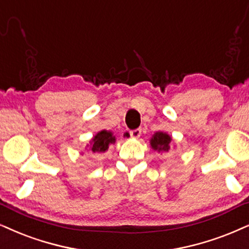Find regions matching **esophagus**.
Returning a JSON list of instances; mask_svg holds the SVG:
<instances>
[{
  "label": "esophagus",
  "mask_w": 249,
  "mask_h": 249,
  "mask_svg": "<svg viewBox=\"0 0 249 249\" xmlns=\"http://www.w3.org/2000/svg\"><path fill=\"white\" fill-rule=\"evenodd\" d=\"M142 135V129H135V130L130 131V137L132 138H138Z\"/></svg>",
  "instance_id": "34e87169"
}]
</instances>
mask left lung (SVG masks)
Segmentation results:
<instances>
[{
    "label": "left lung",
    "instance_id": "8db88e82",
    "mask_svg": "<svg viewBox=\"0 0 249 249\" xmlns=\"http://www.w3.org/2000/svg\"><path fill=\"white\" fill-rule=\"evenodd\" d=\"M172 136L163 131L154 132L150 140V145L154 151L158 152H168L170 150V143H172Z\"/></svg>",
    "mask_w": 249,
    "mask_h": 249
}]
</instances>
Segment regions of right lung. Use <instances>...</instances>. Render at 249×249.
Listing matches in <instances>:
<instances>
[{"label": "right lung", "mask_w": 249, "mask_h": 249, "mask_svg": "<svg viewBox=\"0 0 249 249\" xmlns=\"http://www.w3.org/2000/svg\"><path fill=\"white\" fill-rule=\"evenodd\" d=\"M115 136H113V132L109 130L98 131L91 138L89 144L87 145L88 151L92 153H105L108 150V146L111 144L115 143Z\"/></svg>", "instance_id": "obj_1"}]
</instances>
